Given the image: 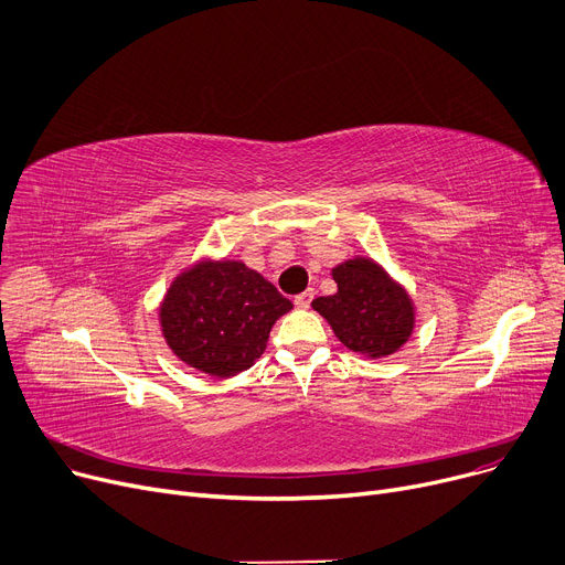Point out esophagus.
Masks as SVG:
<instances>
[{"label":"esophagus","instance_id":"esophagus-1","mask_svg":"<svg viewBox=\"0 0 565 565\" xmlns=\"http://www.w3.org/2000/svg\"><path fill=\"white\" fill-rule=\"evenodd\" d=\"M311 300H313V288H309V290L300 292L298 298H295V307H300V309H309V307H311Z\"/></svg>","mask_w":565,"mask_h":565}]
</instances>
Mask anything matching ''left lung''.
Listing matches in <instances>:
<instances>
[{"instance_id":"left-lung-1","label":"left lung","mask_w":565,"mask_h":565,"mask_svg":"<svg viewBox=\"0 0 565 565\" xmlns=\"http://www.w3.org/2000/svg\"><path fill=\"white\" fill-rule=\"evenodd\" d=\"M334 295L311 307L332 324L339 341L366 358H387L412 334L414 307L407 292L369 258H352L334 267Z\"/></svg>"}]
</instances>
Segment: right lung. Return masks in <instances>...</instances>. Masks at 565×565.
<instances>
[{
  "label": "right lung",
  "mask_w": 565,
  "mask_h": 565,
  "mask_svg": "<svg viewBox=\"0 0 565 565\" xmlns=\"http://www.w3.org/2000/svg\"><path fill=\"white\" fill-rule=\"evenodd\" d=\"M290 300L237 260H203L178 277L160 307L169 348L185 364L217 377L249 369Z\"/></svg>",
  "instance_id": "add662e5"
}]
</instances>
